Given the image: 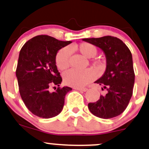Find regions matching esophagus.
<instances>
[{
  "label": "esophagus",
  "instance_id": "esophagus-1",
  "mask_svg": "<svg viewBox=\"0 0 149 149\" xmlns=\"http://www.w3.org/2000/svg\"><path fill=\"white\" fill-rule=\"evenodd\" d=\"M74 89L76 90H78V91H82V92H86L87 90H88V89L85 88H76Z\"/></svg>",
  "mask_w": 149,
  "mask_h": 149
}]
</instances>
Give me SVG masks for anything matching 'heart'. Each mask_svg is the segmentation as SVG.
<instances>
[{"label":"heart","instance_id":"1","mask_svg":"<svg viewBox=\"0 0 149 149\" xmlns=\"http://www.w3.org/2000/svg\"><path fill=\"white\" fill-rule=\"evenodd\" d=\"M71 51L78 52L83 57L90 59L96 56L97 48L89 42H82L71 46L70 48ZM56 64L58 69L64 71L69 68L70 64V53L69 49L66 48L61 49L59 51L56 56ZM94 69L98 72L103 71L105 67V62L103 60L97 59L92 62ZM93 78V73L90 70L79 71L76 70H70L64 74V83L69 86L74 88H81L85 86Z\"/></svg>","mask_w":149,"mask_h":149}]
</instances>
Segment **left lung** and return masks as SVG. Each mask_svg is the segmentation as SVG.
Returning a JSON list of instances; mask_svg holds the SVG:
<instances>
[{
  "instance_id": "obj_1",
  "label": "left lung",
  "mask_w": 149,
  "mask_h": 149,
  "mask_svg": "<svg viewBox=\"0 0 149 149\" xmlns=\"http://www.w3.org/2000/svg\"><path fill=\"white\" fill-rule=\"evenodd\" d=\"M83 40L100 48L107 59L105 72L95 82L105 94L96 102L89 103V110L101 118L116 117L125 110L132 95L134 73L132 53L122 40L110 36Z\"/></svg>"
}]
</instances>
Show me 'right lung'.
<instances>
[{
    "label": "right lung",
    "instance_id": "right-lung-1",
    "mask_svg": "<svg viewBox=\"0 0 149 149\" xmlns=\"http://www.w3.org/2000/svg\"><path fill=\"white\" fill-rule=\"evenodd\" d=\"M71 42L40 35L28 40L20 50L16 70L19 90L26 107L35 116L50 118L62 111L65 96L72 88H59L62 78L56 66V56ZM53 86L58 88L51 92Z\"/></svg>",
    "mask_w": 149,
    "mask_h": 149
}]
</instances>
